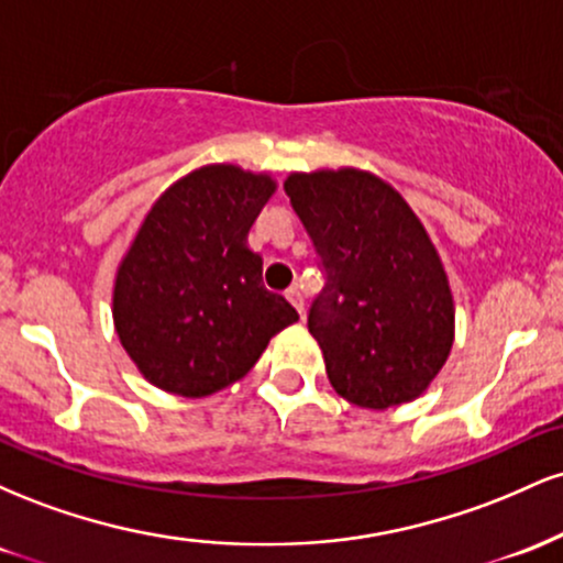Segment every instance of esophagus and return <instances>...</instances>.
Returning a JSON list of instances; mask_svg holds the SVG:
<instances>
[{"label":"esophagus","mask_w":563,"mask_h":563,"mask_svg":"<svg viewBox=\"0 0 563 563\" xmlns=\"http://www.w3.org/2000/svg\"><path fill=\"white\" fill-rule=\"evenodd\" d=\"M286 299H288L290 303H294L296 312L303 314V296H301V288H299V286H290V288L286 290Z\"/></svg>","instance_id":"obj_1"}]
</instances>
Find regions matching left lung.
<instances>
[{"label": "left lung", "instance_id": "8db88e82", "mask_svg": "<svg viewBox=\"0 0 563 563\" xmlns=\"http://www.w3.org/2000/svg\"><path fill=\"white\" fill-rule=\"evenodd\" d=\"M283 187L325 269L307 325L335 394L367 410L418 399L455 339L450 280L421 219L352 166L294 172Z\"/></svg>", "mask_w": 563, "mask_h": 563}]
</instances>
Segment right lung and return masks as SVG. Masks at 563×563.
Masks as SVG:
<instances>
[{
  "mask_svg": "<svg viewBox=\"0 0 563 563\" xmlns=\"http://www.w3.org/2000/svg\"><path fill=\"white\" fill-rule=\"evenodd\" d=\"M277 183L267 172L209 164L161 192L113 283V325L142 378L200 399L241 380L269 339L299 320L264 288L249 249Z\"/></svg>",
  "mask_w": 563,
  "mask_h": 563,
  "instance_id": "right-lung-1",
  "label": "right lung"
}]
</instances>
